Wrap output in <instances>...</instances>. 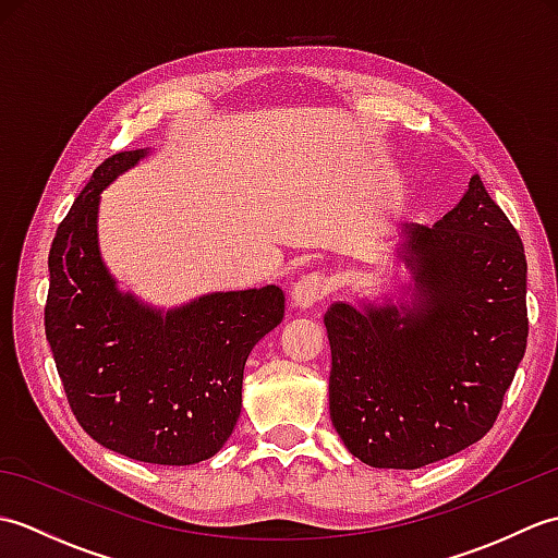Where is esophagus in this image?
Returning a JSON list of instances; mask_svg holds the SVG:
<instances>
[{"label": "esophagus", "instance_id": "esophagus-1", "mask_svg": "<svg viewBox=\"0 0 558 558\" xmlns=\"http://www.w3.org/2000/svg\"><path fill=\"white\" fill-rule=\"evenodd\" d=\"M328 294V278L324 272H306L292 286V304L300 310H310L316 302H322Z\"/></svg>", "mask_w": 558, "mask_h": 558}]
</instances>
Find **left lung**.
<instances>
[{
  "label": "left lung",
  "mask_w": 558,
  "mask_h": 558,
  "mask_svg": "<svg viewBox=\"0 0 558 558\" xmlns=\"http://www.w3.org/2000/svg\"><path fill=\"white\" fill-rule=\"evenodd\" d=\"M400 234L410 298L336 302L324 316L328 405L354 458L417 470L499 417L527 345V260L480 174L434 228L405 222Z\"/></svg>",
  "instance_id": "1"
}]
</instances>
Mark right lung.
Returning <instances> with one entry per match:
<instances>
[{
  "label": "right lung",
  "instance_id": "1",
  "mask_svg": "<svg viewBox=\"0 0 558 558\" xmlns=\"http://www.w3.org/2000/svg\"><path fill=\"white\" fill-rule=\"evenodd\" d=\"M146 156L105 160L57 228L45 336L83 432L141 462L194 465L230 438L246 357L282 322L286 294L210 292L162 312L117 288L98 246L100 192Z\"/></svg>",
  "mask_w": 558,
  "mask_h": 558
}]
</instances>
